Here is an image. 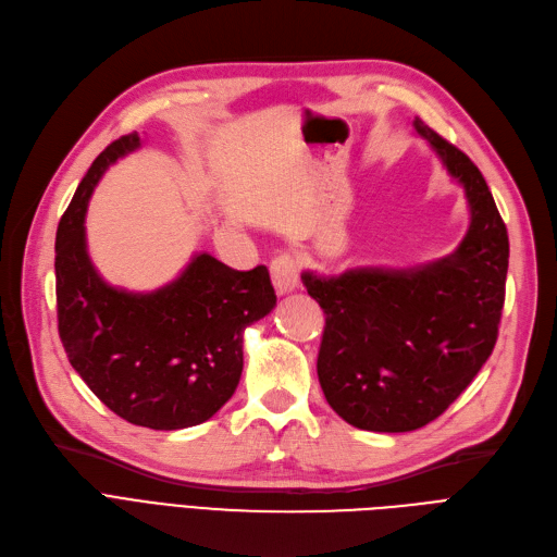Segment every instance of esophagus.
Masks as SVG:
<instances>
[{"mask_svg": "<svg viewBox=\"0 0 557 557\" xmlns=\"http://www.w3.org/2000/svg\"><path fill=\"white\" fill-rule=\"evenodd\" d=\"M271 277L273 286L280 296L292 294L298 289L300 275H298V259L294 255H280L271 261Z\"/></svg>", "mask_w": 557, "mask_h": 557, "instance_id": "1", "label": "esophagus"}]
</instances>
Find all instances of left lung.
I'll list each match as a JSON object with an SVG mask.
<instances>
[{
  "instance_id": "obj_1",
  "label": "left lung",
  "mask_w": 557,
  "mask_h": 557,
  "mask_svg": "<svg viewBox=\"0 0 557 557\" xmlns=\"http://www.w3.org/2000/svg\"><path fill=\"white\" fill-rule=\"evenodd\" d=\"M420 137L463 185L470 226L451 255L416 268L302 273L325 314L317 374L335 413L367 431H416L443 416L498 339L507 226L482 172L420 119Z\"/></svg>"
}]
</instances>
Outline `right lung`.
I'll return each instance as SVG.
<instances>
[{"label":"right lung","mask_w":557,"mask_h":557,"mask_svg":"<svg viewBox=\"0 0 557 557\" xmlns=\"http://www.w3.org/2000/svg\"><path fill=\"white\" fill-rule=\"evenodd\" d=\"M114 139L82 178L54 243L59 337L75 372L112 413L137 426L174 431L213 418L243 372V331L271 314L265 265L234 271L199 252L170 284L149 294L110 286L85 236L89 197L102 172L139 149Z\"/></svg>","instance_id":"1"}]
</instances>
